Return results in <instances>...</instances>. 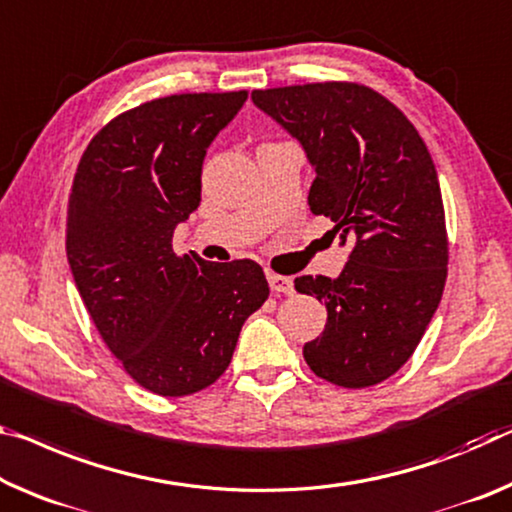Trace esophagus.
I'll return each mask as SVG.
<instances>
[{"instance_id":"esophagus-1","label":"esophagus","mask_w":512,"mask_h":512,"mask_svg":"<svg viewBox=\"0 0 512 512\" xmlns=\"http://www.w3.org/2000/svg\"><path fill=\"white\" fill-rule=\"evenodd\" d=\"M266 278H269V287H271L273 294H285V296L294 294V280L287 278V275L269 273Z\"/></svg>"}]
</instances>
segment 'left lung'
<instances>
[{
    "label": "left lung",
    "instance_id": "1",
    "mask_svg": "<svg viewBox=\"0 0 512 512\" xmlns=\"http://www.w3.org/2000/svg\"><path fill=\"white\" fill-rule=\"evenodd\" d=\"M250 100L300 143L316 175L307 205L335 223L339 246L351 243L339 278L294 280L328 312L303 358L339 387L383 383L415 353L446 282L431 152L415 125L367 86L326 81L253 91Z\"/></svg>",
    "mask_w": 512,
    "mask_h": 512
}]
</instances>
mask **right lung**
Instances as JSON below:
<instances>
[{
  "mask_svg": "<svg viewBox=\"0 0 512 512\" xmlns=\"http://www.w3.org/2000/svg\"><path fill=\"white\" fill-rule=\"evenodd\" d=\"M246 100L237 91L145 102L97 132L72 182V278L109 351L159 396L216 383L243 321L269 298L253 259L173 253L175 227L200 205L207 148Z\"/></svg>",
  "mask_w": 512,
  "mask_h": 512,
  "instance_id": "add662e5",
  "label": "right lung"
}]
</instances>
